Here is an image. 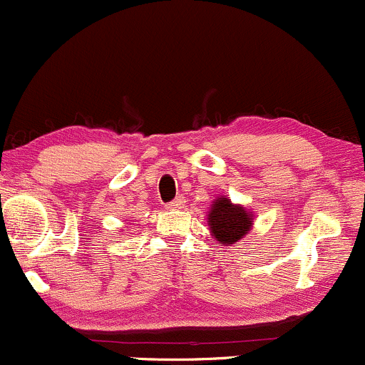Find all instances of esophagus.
Segmentation results:
<instances>
[{"instance_id":"1","label":"esophagus","mask_w":365,"mask_h":365,"mask_svg":"<svg viewBox=\"0 0 365 365\" xmlns=\"http://www.w3.org/2000/svg\"><path fill=\"white\" fill-rule=\"evenodd\" d=\"M183 204H185V199H183V197H177L173 202L168 204V209H182Z\"/></svg>"}]
</instances>
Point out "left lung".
Returning a JSON list of instances; mask_svg holds the SVG:
<instances>
[{"mask_svg":"<svg viewBox=\"0 0 365 365\" xmlns=\"http://www.w3.org/2000/svg\"><path fill=\"white\" fill-rule=\"evenodd\" d=\"M252 225L254 215L250 209L232 202V199L226 195H220L212 200L207 212V226L217 244H237L252 230Z\"/></svg>","mask_w":365,"mask_h":365,"instance_id":"1","label":"left lung"}]
</instances>
